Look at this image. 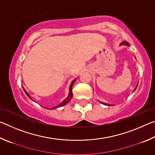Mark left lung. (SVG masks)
Segmentation results:
<instances>
[{
    "label": "left lung",
    "mask_w": 155,
    "mask_h": 155,
    "mask_svg": "<svg viewBox=\"0 0 155 155\" xmlns=\"http://www.w3.org/2000/svg\"><path fill=\"white\" fill-rule=\"evenodd\" d=\"M123 44H124V45H126V46H129V44H128L127 41H123L122 43H121V44H120V45H123ZM137 87H136L135 88V90H134V91L136 90V88H137ZM102 104H105V105H108V106H109L110 104H107V103H102Z\"/></svg>",
    "instance_id": "1"
}]
</instances>
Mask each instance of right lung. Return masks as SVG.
Listing matches in <instances>:
<instances>
[{"instance_id": "1", "label": "right lung", "mask_w": 155, "mask_h": 155, "mask_svg": "<svg viewBox=\"0 0 155 155\" xmlns=\"http://www.w3.org/2000/svg\"><path fill=\"white\" fill-rule=\"evenodd\" d=\"M75 81H76V78H74V79L73 80L71 83H70V86H69V88H68V94L66 95V96L65 97V98H64V100H63V101H62L61 102V103H60L59 104H57V106H54V107H52V109H56V108H57V107H62V106H64V105H65V104H66L68 103V102H69V101H70V100H71L72 97V85H73V84H74ZM23 90H24V91H25V92L26 93V94H27V95L31 99V96L29 95V94H28L27 91L25 90V89L24 87H23Z\"/></svg>"}]
</instances>
